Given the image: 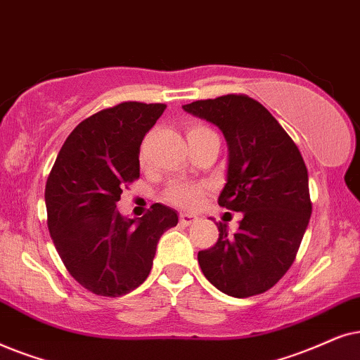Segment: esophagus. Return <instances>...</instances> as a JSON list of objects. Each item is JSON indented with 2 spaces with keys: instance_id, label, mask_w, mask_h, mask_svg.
I'll return each mask as SVG.
<instances>
[{
  "instance_id": "34e87169",
  "label": "esophagus",
  "mask_w": 360,
  "mask_h": 360,
  "mask_svg": "<svg viewBox=\"0 0 360 360\" xmlns=\"http://www.w3.org/2000/svg\"><path fill=\"white\" fill-rule=\"evenodd\" d=\"M195 220H198V215H194V214H188V212L179 214V222L183 225H191V224H194Z\"/></svg>"
}]
</instances>
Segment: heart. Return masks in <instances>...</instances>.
Here are the masks:
<instances>
[{
    "mask_svg": "<svg viewBox=\"0 0 360 360\" xmlns=\"http://www.w3.org/2000/svg\"><path fill=\"white\" fill-rule=\"evenodd\" d=\"M212 131L209 130L204 124H191L188 128V138L202 135V133ZM205 191H207V184L204 183H191V181H172L169 186L165 189L162 199L167 204L179 205V207L194 209L202 202Z\"/></svg>",
    "mask_w": 360,
    "mask_h": 360,
    "instance_id": "b5f03b06",
    "label": "heart"
}]
</instances>
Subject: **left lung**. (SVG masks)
<instances>
[{
	"label": "left lung",
	"mask_w": 360,
	"mask_h": 360,
	"mask_svg": "<svg viewBox=\"0 0 360 360\" xmlns=\"http://www.w3.org/2000/svg\"><path fill=\"white\" fill-rule=\"evenodd\" d=\"M214 123L229 146L227 183L219 205L243 212L238 230L198 253L204 276L233 298L265 293L293 265L311 210L303 156L275 117L242 94L198 100L183 107Z\"/></svg>",
	"instance_id": "1"
}]
</instances>
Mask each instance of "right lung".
<instances>
[{"mask_svg":"<svg viewBox=\"0 0 360 360\" xmlns=\"http://www.w3.org/2000/svg\"><path fill=\"white\" fill-rule=\"evenodd\" d=\"M165 103L123 102L85 118L70 133L46 183L47 227L67 271L98 296L127 295L150 275L176 210L153 204L141 219L117 210L140 177V146Z\"/></svg>","mask_w":360,"mask_h":360,"instance_id":"1","label":"right lung"}]
</instances>
